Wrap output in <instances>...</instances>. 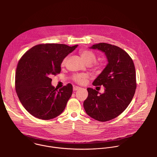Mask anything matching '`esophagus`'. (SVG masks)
<instances>
[{"label": "esophagus", "mask_w": 157, "mask_h": 157, "mask_svg": "<svg viewBox=\"0 0 157 157\" xmlns=\"http://www.w3.org/2000/svg\"><path fill=\"white\" fill-rule=\"evenodd\" d=\"M81 87H78V86H74L73 87V91H78V89H79Z\"/></svg>", "instance_id": "34e87169"}]
</instances>
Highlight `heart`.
Instances as JSON below:
<instances>
[{
	"mask_svg": "<svg viewBox=\"0 0 157 157\" xmlns=\"http://www.w3.org/2000/svg\"><path fill=\"white\" fill-rule=\"evenodd\" d=\"M79 54L82 58V59L84 61V62L87 64H91L93 63V66L96 70H101L102 68V64L101 63H96L95 62L96 60V54L91 51L88 50H82L80 51ZM67 60H68V57H65L61 61V66H64L66 65ZM87 75L85 74H76L73 76V79L78 84H82L86 79L87 78Z\"/></svg>",
	"mask_w": 157,
	"mask_h": 157,
	"instance_id": "heart-1",
	"label": "heart"
}]
</instances>
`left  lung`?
I'll return each instance as SVG.
<instances>
[{"mask_svg": "<svg viewBox=\"0 0 157 157\" xmlns=\"http://www.w3.org/2000/svg\"><path fill=\"white\" fill-rule=\"evenodd\" d=\"M104 53L108 63L93 84L103 86V94L87 89L88 96L84 101L86 113L94 119L105 122L119 116L130 103L136 89L135 66L130 56L122 48L100 43L90 47Z\"/></svg>", "mask_w": 157, "mask_h": 157, "instance_id": "1", "label": "left lung"}]
</instances>
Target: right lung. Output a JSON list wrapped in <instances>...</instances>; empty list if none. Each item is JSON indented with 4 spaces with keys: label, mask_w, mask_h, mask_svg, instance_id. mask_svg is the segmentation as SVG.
Masks as SVG:
<instances>
[{
    "label": "right lung",
    "mask_w": 157,
    "mask_h": 157,
    "mask_svg": "<svg viewBox=\"0 0 157 157\" xmlns=\"http://www.w3.org/2000/svg\"><path fill=\"white\" fill-rule=\"evenodd\" d=\"M78 45L47 43L34 46L18 61L15 90L24 108L33 116L49 120L60 115L73 93L71 84L59 90L52 85L50 77L61 72L64 58Z\"/></svg>",
    "instance_id": "add662e5"
}]
</instances>
